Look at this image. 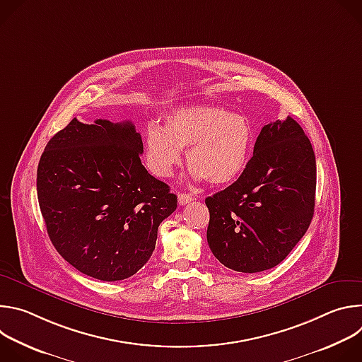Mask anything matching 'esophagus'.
<instances>
[{
  "instance_id": "obj_1",
  "label": "esophagus",
  "mask_w": 362,
  "mask_h": 362,
  "mask_svg": "<svg viewBox=\"0 0 362 362\" xmlns=\"http://www.w3.org/2000/svg\"><path fill=\"white\" fill-rule=\"evenodd\" d=\"M177 200H179V204L183 206V204H186V203L194 200V197H193L192 194H189V193H179V194H177Z\"/></svg>"
}]
</instances>
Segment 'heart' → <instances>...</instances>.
<instances>
[{
  "mask_svg": "<svg viewBox=\"0 0 362 362\" xmlns=\"http://www.w3.org/2000/svg\"><path fill=\"white\" fill-rule=\"evenodd\" d=\"M253 144V126L245 115L208 105L175 109L165 117V127L151 122L144 130V158L153 175L170 177L186 150L192 177L212 185L235 180Z\"/></svg>",
  "mask_w": 362,
  "mask_h": 362,
  "instance_id": "b5f03b06",
  "label": "heart"
}]
</instances>
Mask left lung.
<instances>
[{
  "instance_id": "8db88e82",
  "label": "left lung",
  "mask_w": 362,
  "mask_h": 362,
  "mask_svg": "<svg viewBox=\"0 0 362 362\" xmlns=\"http://www.w3.org/2000/svg\"><path fill=\"white\" fill-rule=\"evenodd\" d=\"M315 189V154L302 127L289 116L264 126L239 179L204 200L216 259L245 274L281 264L313 221Z\"/></svg>"
}]
</instances>
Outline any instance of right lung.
I'll use <instances>...</instances> for the list:
<instances>
[{
	"label": "right lung",
	"mask_w": 362,
	"mask_h": 362,
	"mask_svg": "<svg viewBox=\"0 0 362 362\" xmlns=\"http://www.w3.org/2000/svg\"><path fill=\"white\" fill-rule=\"evenodd\" d=\"M141 153L132 122L73 119L41 154L37 194L47 233L87 276L115 282L134 275L177 208L169 186L141 165Z\"/></svg>",
	"instance_id": "add662e5"
}]
</instances>
